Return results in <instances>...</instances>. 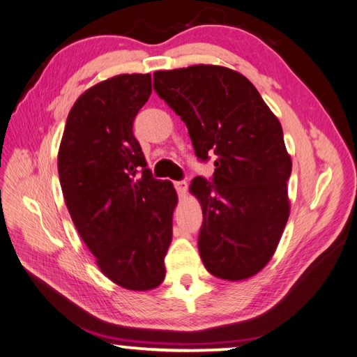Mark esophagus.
<instances>
[{"label": "esophagus", "mask_w": 357, "mask_h": 357, "mask_svg": "<svg viewBox=\"0 0 357 357\" xmlns=\"http://www.w3.org/2000/svg\"><path fill=\"white\" fill-rule=\"evenodd\" d=\"M173 184H175V188H176V192H178L179 196H184L187 193L188 185H187L185 181H176V182H173Z\"/></svg>", "instance_id": "34e87169"}]
</instances>
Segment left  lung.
<instances>
[{
    "label": "left lung",
    "instance_id": "8db88e82",
    "mask_svg": "<svg viewBox=\"0 0 357 357\" xmlns=\"http://www.w3.org/2000/svg\"><path fill=\"white\" fill-rule=\"evenodd\" d=\"M153 88L185 123L201 161L216 155L211 182L196 176L199 254L214 277L246 280L275 252L291 211L292 160L283 129L243 74L219 65L153 73Z\"/></svg>",
    "mask_w": 357,
    "mask_h": 357
}]
</instances>
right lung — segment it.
I'll return each instance as SVG.
<instances>
[{
    "instance_id": "obj_1",
    "label": "right lung",
    "mask_w": 357,
    "mask_h": 357,
    "mask_svg": "<svg viewBox=\"0 0 357 357\" xmlns=\"http://www.w3.org/2000/svg\"><path fill=\"white\" fill-rule=\"evenodd\" d=\"M152 94L151 74H120L86 89L66 119L57 170L66 208L105 275L129 291L165 277L178 202L147 169L132 126Z\"/></svg>"
}]
</instances>
